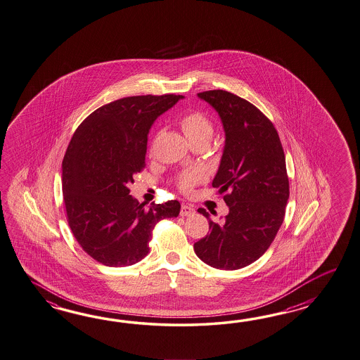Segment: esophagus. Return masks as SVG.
<instances>
[{"label": "esophagus", "instance_id": "34e87169", "mask_svg": "<svg viewBox=\"0 0 360 360\" xmlns=\"http://www.w3.org/2000/svg\"><path fill=\"white\" fill-rule=\"evenodd\" d=\"M195 210H194L193 206H191V205H183L181 206V212H180V215L181 217H191V215H193Z\"/></svg>", "mask_w": 360, "mask_h": 360}]
</instances>
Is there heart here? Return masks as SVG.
Wrapping results in <instances>:
<instances>
[{"instance_id":"heart-1","label":"heart","mask_w":360,"mask_h":360,"mask_svg":"<svg viewBox=\"0 0 360 360\" xmlns=\"http://www.w3.org/2000/svg\"><path fill=\"white\" fill-rule=\"evenodd\" d=\"M180 127L184 131L185 137L189 142H198V141H210L214 133V127L212 121L209 120L201 112H191L185 115L180 120ZM203 174L201 171H189L184 172L180 177V188L188 192L192 189L194 184L201 181Z\"/></svg>"}]
</instances>
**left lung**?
Wrapping results in <instances>:
<instances>
[{
  "mask_svg": "<svg viewBox=\"0 0 360 360\" xmlns=\"http://www.w3.org/2000/svg\"><path fill=\"white\" fill-rule=\"evenodd\" d=\"M221 117L224 148L212 186L229 206L223 223L212 221L209 231L194 243L205 264L236 270L248 266L270 247L281 229L290 195L286 158L271 121L238 95L212 90L197 94Z\"/></svg>",
  "mask_w": 360,
  "mask_h": 360,
  "instance_id": "8db88e82",
  "label": "left lung"
}]
</instances>
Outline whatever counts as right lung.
Returning <instances> with one entry per match:
<instances>
[{"label": "right lung", "mask_w": 360, "mask_h": 360, "mask_svg": "<svg viewBox=\"0 0 360 360\" xmlns=\"http://www.w3.org/2000/svg\"><path fill=\"white\" fill-rule=\"evenodd\" d=\"M183 95L129 96L94 111L75 130L63 160L68 221L83 250L105 266L148 256L157 221L175 218L179 201L143 203L129 194L146 163L148 131Z\"/></svg>", "instance_id": "right-lung-1"}]
</instances>
